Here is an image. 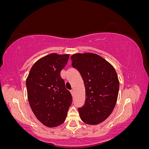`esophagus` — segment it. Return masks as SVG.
I'll list each match as a JSON object with an SVG mask.
<instances>
[{
	"instance_id": "esophagus-1",
	"label": "esophagus",
	"mask_w": 149,
	"mask_h": 149,
	"mask_svg": "<svg viewBox=\"0 0 149 149\" xmlns=\"http://www.w3.org/2000/svg\"><path fill=\"white\" fill-rule=\"evenodd\" d=\"M70 92H71V95H72V96H73V94H74V90H73V89H71V91H70Z\"/></svg>"
}]
</instances>
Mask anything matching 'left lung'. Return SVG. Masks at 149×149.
I'll use <instances>...</instances> for the list:
<instances>
[{
	"label": "left lung",
	"instance_id": "obj_1",
	"mask_svg": "<svg viewBox=\"0 0 149 149\" xmlns=\"http://www.w3.org/2000/svg\"><path fill=\"white\" fill-rule=\"evenodd\" d=\"M71 60L85 87L84 104L78 108L81 119L90 125L100 124L111 114L118 100L119 82L116 70L96 54L76 53Z\"/></svg>",
	"mask_w": 149,
	"mask_h": 149
}]
</instances>
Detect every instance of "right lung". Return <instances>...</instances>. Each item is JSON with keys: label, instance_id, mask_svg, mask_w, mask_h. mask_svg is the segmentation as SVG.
<instances>
[{"label": "right lung", "instance_id": "obj_1", "mask_svg": "<svg viewBox=\"0 0 149 149\" xmlns=\"http://www.w3.org/2000/svg\"><path fill=\"white\" fill-rule=\"evenodd\" d=\"M69 55L51 53L31 67L26 81L28 100L36 118L49 127L65 121L71 102L60 72L67 64Z\"/></svg>", "mask_w": 149, "mask_h": 149}]
</instances>
